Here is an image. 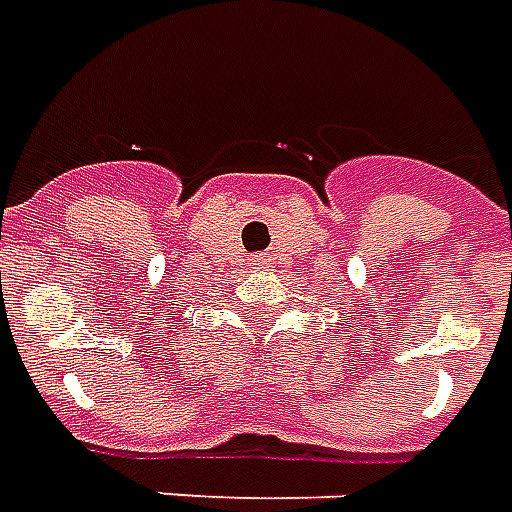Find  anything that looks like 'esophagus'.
I'll return each instance as SVG.
<instances>
[{
  "mask_svg": "<svg viewBox=\"0 0 512 512\" xmlns=\"http://www.w3.org/2000/svg\"><path fill=\"white\" fill-rule=\"evenodd\" d=\"M267 261H270V256H264V253H261V256H253L248 267H251V270H261V267H267Z\"/></svg>",
  "mask_w": 512,
  "mask_h": 512,
  "instance_id": "1",
  "label": "esophagus"
}]
</instances>
